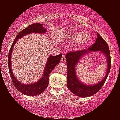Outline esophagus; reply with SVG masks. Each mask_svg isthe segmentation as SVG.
I'll return each instance as SVG.
<instances>
[{"label":"esophagus","mask_w":120,"mask_h":120,"mask_svg":"<svg viewBox=\"0 0 120 120\" xmlns=\"http://www.w3.org/2000/svg\"><path fill=\"white\" fill-rule=\"evenodd\" d=\"M61 62L64 63H66V57L64 56H63L62 57H61Z\"/></svg>","instance_id":"obj_1"}]
</instances>
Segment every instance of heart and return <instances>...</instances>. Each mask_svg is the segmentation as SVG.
<instances>
[{
  "label": "heart",
  "instance_id": "b5f03b06",
  "mask_svg": "<svg viewBox=\"0 0 120 120\" xmlns=\"http://www.w3.org/2000/svg\"><path fill=\"white\" fill-rule=\"evenodd\" d=\"M90 40V35L86 32H76L71 33L68 36V41L70 42H75L74 48L79 50L89 44Z\"/></svg>",
  "mask_w": 120,
  "mask_h": 120
}]
</instances>
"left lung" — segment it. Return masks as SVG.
Returning a JSON list of instances; mask_svg holds the SVG:
<instances>
[{
	"label": "left lung",
	"instance_id": "obj_1",
	"mask_svg": "<svg viewBox=\"0 0 120 120\" xmlns=\"http://www.w3.org/2000/svg\"><path fill=\"white\" fill-rule=\"evenodd\" d=\"M99 51L104 54L107 61V72L104 78L96 84L89 85L81 82L77 75L75 67L79 61L90 52ZM68 62V77L67 86L73 94L78 97L85 98L90 97L98 92L105 82L111 69V56L109 47L107 42L97 33V38L95 42L87 50L73 51L68 53L66 56Z\"/></svg>",
	"mask_w": 120,
	"mask_h": 120
}]
</instances>
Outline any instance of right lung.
Returning <instances> with one entry per match:
<instances>
[{
  "instance_id": "right-lung-1",
  "label": "right lung",
  "mask_w": 120,
  "mask_h": 120,
  "mask_svg": "<svg viewBox=\"0 0 120 120\" xmlns=\"http://www.w3.org/2000/svg\"><path fill=\"white\" fill-rule=\"evenodd\" d=\"M47 31L46 29L43 27V24L41 23H33L30 25V26L26 27V28L21 31L17 36L16 37L10 49L8 55V67L10 75L12 79V82L15 86V88L19 90L21 93L23 95L28 96H35L38 95L42 94L45 89L47 88L49 85V78L50 73L53 70L54 68L56 67L57 64L60 63V60L62 57V54H60L57 56H51L48 57L46 61V64L45 66L44 70L43 71L42 78L39 79L36 82L33 83L25 84L20 82L14 76L11 67V56H12V50L14 47L15 44L16 43L19 39L31 33L36 34H44Z\"/></svg>"
}]
</instances>
